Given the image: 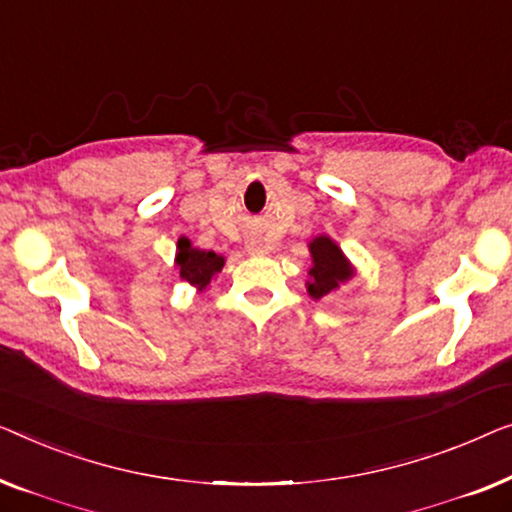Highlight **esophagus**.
<instances>
[{
	"label": "esophagus",
	"instance_id": "obj_1",
	"mask_svg": "<svg viewBox=\"0 0 512 512\" xmlns=\"http://www.w3.org/2000/svg\"><path fill=\"white\" fill-rule=\"evenodd\" d=\"M250 250H253V253H264V248H262V246H253Z\"/></svg>",
	"mask_w": 512,
	"mask_h": 512
}]
</instances>
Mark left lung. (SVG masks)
I'll return each instance as SVG.
<instances>
[{
  "instance_id": "obj_1",
  "label": "left lung",
  "mask_w": 512,
  "mask_h": 512,
  "mask_svg": "<svg viewBox=\"0 0 512 512\" xmlns=\"http://www.w3.org/2000/svg\"><path fill=\"white\" fill-rule=\"evenodd\" d=\"M313 269L311 280H308V294L313 299H322L325 294L334 292L338 285L345 283L352 276L348 259L343 257L341 248L336 246L329 236H318L311 243Z\"/></svg>"
}]
</instances>
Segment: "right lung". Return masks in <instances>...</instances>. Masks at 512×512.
<instances>
[{
	"label": "right lung",
	"mask_w": 512,
	"mask_h": 512,
	"mask_svg": "<svg viewBox=\"0 0 512 512\" xmlns=\"http://www.w3.org/2000/svg\"><path fill=\"white\" fill-rule=\"evenodd\" d=\"M225 259L215 255L213 250H199L192 248L190 241L181 239L178 241V255H176V266L181 271V278L187 280L190 285H197L199 290L211 283V278L222 269Z\"/></svg>",
	"instance_id": "right-lung-1"
}]
</instances>
